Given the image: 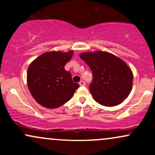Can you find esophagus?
Segmentation results:
<instances>
[{
	"mask_svg": "<svg viewBox=\"0 0 155 155\" xmlns=\"http://www.w3.org/2000/svg\"><path fill=\"white\" fill-rule=\"evenodd\" d=\"M79 85L80 86H85V85H86V83H85V81H79Z\"/></svg>",
	"mask_w": 155,
	"mask_h": 155,
	"instance_id": "1",
	"label": "esophagus"
}]
</instances>
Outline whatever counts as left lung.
<instances>
[{
  "instance_id": "left-lung-1",
  "label": "left lung",
  "mask_w": 155,
  "mask_h": 155,
  "mask_svg": "<svg viewBox=\"0 0 155 155\" xmlns=\"http://www.w3.org/2000/svg\"><path fill=\"white\" fill-rule=\"evenodd\" d=\"M80 58L91 69L93 79L90 91L99 104L117 106L129 95L133 85V73L122 60L101 51L82 53Z\"/></svg>"
}]
</instances>
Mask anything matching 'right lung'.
Listing matches in <instances>:
<instances>
[{"label": "right lung", "instance_id": "right-lung-1", "mask_svg": "<svg viewBox=\"0 0 155 155\" xmlns=\"http://www.w3.org/2000/svg\"><path fill=\"white\" fill-rule=\"evenodd\" d=\"M73 51L44 53L30 65L27 81L31 95L39 104L54 108L68 102L79 87L73 81L65 65L71 59Z\"/></svg>", "mask_w": 155, "mask_h": 155}]
</instances>
